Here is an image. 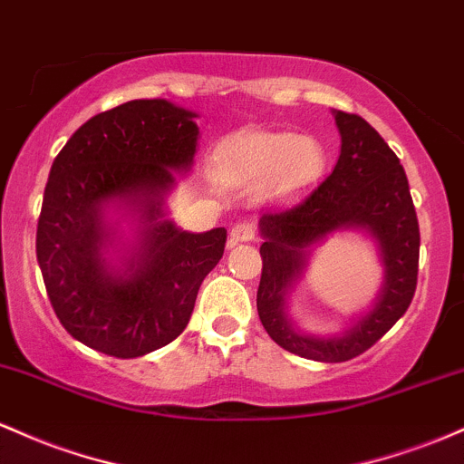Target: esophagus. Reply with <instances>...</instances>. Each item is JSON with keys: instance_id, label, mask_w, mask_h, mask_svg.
Returning a JSON list of instances; mask_svg holds the SVG:
<instances>
[{"instance_id": "1", "label": "esophagus", "mask_w": 464, "mask_h": 464, "mask_svg": "<svg viewBox=\"0 0 464 464\" xmlns=\"http://www.w3.org/2000/svg\"><path fill=\"white\" fill-rule=\"evenodd\" d=\"M256 238V230H254L252 223H237V226L232 227L230 232V243L232 246H237V243H247V241H254Z\"/></svg>"}]
</instances>
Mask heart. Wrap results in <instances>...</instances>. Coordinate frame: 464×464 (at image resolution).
<instances>
[{
  "label": "heart",
  "instance_id": "1",
  "mask_svg": "<svg viewBox=\"0 0 464 464\" xmlns=\"http://www.w3.org/2000/svg\"><path fill=\"white\" fill-rule=\"evenodd\" d=\"M221 166L234 184L267 186L274 197L289 199L322 175L324 149L291 131H249L223 144Z\"/></svg>",
  "mask_w": 464,
  "mask_h": 464
}]
</instances>
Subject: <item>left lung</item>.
Masks as SVG:
<instances>
[{
  "mask_svg": "<svg viewBox=\"0 0 464 464\" xmlns=\"http://www.w3.org/2000/svg\"><path fill=\"white\" fill-rule=\"evenodd\" d=\"M342 150L333 173L287 210L265 212L256 306L265 331L294 355L337 363L362 355L408 311L419 276V221L408 177L394 150L357 113L335 111ZM340 229H363L380 247L387 276L380 300L351 332L315 338L293 329L286 289L304 271L310 247Z\"/></svg>",
  "mask_w": 464,
  "mask_h": 464,
  "instance_id": "1",
  "label": "left lung"
}]
</instances>
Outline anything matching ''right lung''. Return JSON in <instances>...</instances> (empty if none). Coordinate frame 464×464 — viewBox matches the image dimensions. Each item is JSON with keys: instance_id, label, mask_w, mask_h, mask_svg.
Returning <instances> with one entry per match:
<instances>
[{"instance_id": "1", "label": "right lung", "mask_w": 464, "mask_h": 464, "mask_svg": "<svg viewBox=\"0 0 464 464\" xmlns=\"http://www.w3.org/2000/svg\"><path fill=\"white\" fill-rule=\"evenodd\" d=\"M197 113L164 98L129 101L87 120L56 155L36 226V260L65 331L118 359L142 357L181 335L197 291L226 249V227L179 230L162 217L173 170H190ZM113 203L140 215L123 269L102 254Z\"/></svg>"}]
</instances>
